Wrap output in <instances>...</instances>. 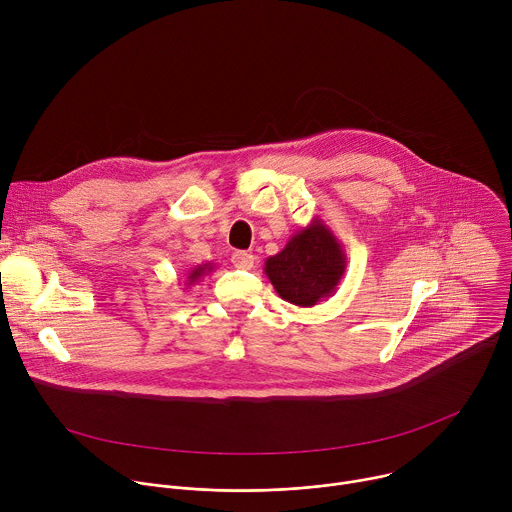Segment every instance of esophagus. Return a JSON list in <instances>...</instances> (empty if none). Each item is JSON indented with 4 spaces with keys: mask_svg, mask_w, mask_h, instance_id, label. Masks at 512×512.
Masks as SVG:
<instances>
[{
    "mask_svg": "<svg viewBox=\"0 0 512 512\" xmlns=\"http://www.w3.org/2000/svg\"><path fill=\"white\" fill-rule=\"evenodd\" d=\"M231 261H233V265L239 267V269H251L253 263H255V255H251V253H247V251H237V253H233Z\"/></svg>",
    "mask_w": 512,
    "mask_h": 512,
    "instance_id": "1",
    "label": "esophagus"
}]
</instances>
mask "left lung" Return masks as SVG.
Instances as JSON below:
<instances>
[{
    "mask_svg": "<svg viewBox=\"0 0 512 512\" xmlns=\"http://www.w3.org/2000/svg\"><path fill=\"white\" fill-rule=\"evenodd\" d=\"M263 271L281 300L312 308L336 294L346 273V253L330 227L316 216L265 261Z\"/></svg>",
    "mask_w": 512,
    "mask_h": 512,
    "instance_id": "left-lung-1",
    "label": "left lung"
}]
</instances>
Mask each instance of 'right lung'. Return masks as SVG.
Listing matches in <instances>:
<instances>
[{
  "label": "right lung",
  "mask_w": 512,
  "mask_h": 512,
  "mask_svg": "<svg viewBox=\"0 0 512 512\" xmlns=\"http://www.w3.org/2000/svg\"><path fill=\"white\" fill-rule=\"evenodd\" d=\"M212 269H214L212 263H202V265L192 267V271H190L188 277H186V287H190V285H194L196 281H200V279H202L204 275H208Z\"/></svg>",
  "instance_id": "1"
}]
</instances>
